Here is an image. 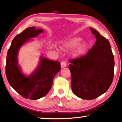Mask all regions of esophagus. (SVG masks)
Masks as SVG:
<instances>
[{"label":"esophagus","instance_id":"34e87169","mask_svg":"<svg viewBox=\"0 0 122 122\" xmlns=\"http://www.w3.org/2000/svg\"><path fill=\"white\" fill-rule=\"evenodd\" d=\"M66 65H66V62H65V61H62V62H61V68H64L65 67H66Z\"/></svg>","mask_w":122,"mask_h":122}]
</instances>
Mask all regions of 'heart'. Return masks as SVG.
Segmentation results:
<instances>
[{
    "label": "heart",
    "mask_w": 122,
    "mask_h": 122,
    "mask_svg": "<svg viewBox=\"0 0 122 122\" xmlns=\"http://www.w3.org/2000/svg\"><path fill=\"white\" fill-rule=\"evenodd\" d=\"M81 40V38H80V37H74V38L70 39L64 43V47L67 48V49H71V48H74L79 44ZM86 48L87 45L85 42H83L79 43V45L76 47V49L75 50L74 53V55L77 57L81 56L85 52Z\"/></svg>",
    "instance_id": "heart-1"
}]
</instances>
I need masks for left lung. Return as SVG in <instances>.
I'll list each match as a JSON object with an SVG mask.
<instances>
[{
  "mask_svg": "<svg viewBox=\"0 0 122 122\" xmlns=\"http://www.w3.org/2000/svg\"><path fill=\"white\" fill-rule=\"evenodd\" d=\"M96 42L83 56L69 61L71 87L81 99L92 100L108 90L114 77V59L108 40L90 28Z\"/></svg>",
  "mask_w": 122,
  "mask_h": 122,
  "instance_id": "obj_1",
  "label": "left lung"
}]
</instances>
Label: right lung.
Returning <instances> with one entry per match:
<instances>
[{"mask_svg":"<svg viewBox=\"0 0 122 122\" xmlns=\"http://www.w3.org/2000/svg\"><path fill=\"white\" fill-rule=\"evenodd\" d=\"M43 29L35 27L25 29L13 40L8 51L5 74L10 85L21 96L30 100H37L45 97L50 90L53 79L61 69L60 63L41 57L37 69L30 75L25 76L18 64L19 50L30 38L42 33Z\"/></svg>","mask_w":122,"mask_h":122,"instance_id":"right-lung-1","label":"right lung"}]
</instances>
